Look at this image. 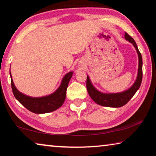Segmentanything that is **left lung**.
Segmentation results:
<instances>
[{"label":"left lung","mask_w":156,"mask_h":156,"mask_svg":"<svg viewBox=\"0 0 156 156\" xmlns=\"http://www.w3.org/2000/svg\"><path fill=\"white\" fill-rule=\"evenodd\" d=\"M125 39L133 44L135 46L136 51L138 54L139 58V66H138V73L137 77L136 79L135 83L131 87L120 93L116 94H103L98 91L94 87L90 80L89 76H87V90L89 95L92 98V100L97 104L105 107L110 108H119L123 106L129 101L131 98L134 96L136 91L140 88L142 80V58L139 49L137 48V44L131 37L128 33H125Z\"/></svg>","instance_id":"obj_1"}]
</instances>
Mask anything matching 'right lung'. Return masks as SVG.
Instances as JSON below:
<instances>
[{
  "mask_svg": "<svg viewBox=\"0 0 156 156\" xmlns=\"http://www.w3.org/2000/svg\"><path fill=\"white\" fill-rule=\"evenodd\" d=\"M73 75V72L71 71L66 73L62 80L61 85L55 92L51 95L43 96V97L33 98L26 96L16 88L12 80L11 76V85L12 92L15 98L23 105L26 109L36 114L48 113L55 111L61 107L65 102L69 80Z\"/></svg>",
  "mask_w": 156,
  "mask_h": 156,
  "instance_id": "obj_1",
  "label": "right lung"
}]
</instances>
